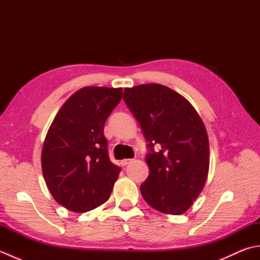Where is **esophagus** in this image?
<instances>
[{"label": "esophagus", "instance_id": "1", "mask_svg": "<svg viewBox=\"0 0 260 260\" xmlns=\"http://www.w3.org/2000/svg\"><path fill=\"white\" fill-rule=\"evenodd\" d=\"M132 162H133V159H132V158H125V159H123V161L120 162V164H121V167H126L127 164H129Z\"/></svg>", "mask_w": 260, "mask_h": 260}]
</instances>
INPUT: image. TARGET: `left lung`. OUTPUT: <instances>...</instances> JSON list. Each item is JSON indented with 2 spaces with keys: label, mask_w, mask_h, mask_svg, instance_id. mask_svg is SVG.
Wrapping results in <instances>:
<instances>
[{
  "label": "left lung",
  "mask_w": 260,
  "mask_h": 260,
  "mask_svg": "<svg viewBox=\"0 0 260 260\" xmlns=\"http://www.w3.org/2000/svg\"><path fill=\"white\" fill-rule=\"evenodd\" d=\"M124 101L150 143V174L141 185L143 198L162 213H184L203 190L209 173L203 120L189 101L159 84L125 88Z\"/></svg>",
  "instance_id": "8db88e82"
}]
</instances>
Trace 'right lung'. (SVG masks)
Listing matches in <instances>:
<instances>
[{
  "label": "right lung",
  "mask_w": 260,
  "mask_h": 260,
  "mask_svg": "<svg viewBox=\"0 0 260 260\" xmlns=\"http://www.w3.org/2000/svg\"><path fill=\"white\" fill-rule=\"evenodd\" d=\"M121 88L82 87L59 109L41 152L43 178L51 196L73 212L106 202L120 168L110 162L104 125L121 99Z\"/></svg>",
  "instance_id": "obj_1"
}]
</instances>
